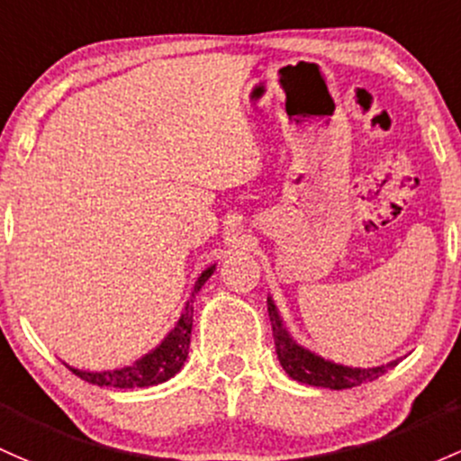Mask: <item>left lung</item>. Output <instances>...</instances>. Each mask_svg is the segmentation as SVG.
<instances>
[{
    "label": "left lung",
    "mask_w": 461,
    "mask_h": 461,
    "mask_svg": "<svg viewBox=\"0 0 461 461\" xmlns=\"http://www.w3.org/2000/svg\"><path fill=\"white\" fill-rule=\"evenodd\" d=\"M267 312L271 320V331H274V342H276V353H278L280 366L289 377H294L295 382H303V384L312 386H322V389H353V386H360L365 382L377 380L380 375H384L386 371L393 369L400 360L389 362V365L380 366H369V369H360V366H345L338 365V362L324 360L318 353L309 351V348L300 347L294 340L292 333L285 327L283 318H280L278 309H276L274 300L267 298Z\"/></svg>",
    "instance_id": "obj_1"
}]
</instances>
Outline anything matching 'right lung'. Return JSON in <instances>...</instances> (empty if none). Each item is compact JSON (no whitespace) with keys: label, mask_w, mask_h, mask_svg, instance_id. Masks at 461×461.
<instances>
[{"label":"right lung","mask_w":461,"mask_h":461,"mask_svg":"<svg viewBox=\"0 0 461 461\" xmlns=\"http://www.w3.org/2000/svg\"><path fill=\"white\" fill-rule=\"evenodd\" d=\"M216 265L207 267L198 276L196 285L192 289V298L185 303L181 318L174 324L172 331L167 333L161 340V345L154 347L152 351L145 353L143 357H139L134 365L121 366L114 371H84L75 369V366H68L75 375H79L81 380L90 382L96 386H113V389H145V386L161 384L167 382L169 377L176 375L183 369L187 360V351H190V336H192V322H194V298L201 292L203 285L210 280V276L214 274Z\"/></svg>","instance_id":"1"}]
</instances>
